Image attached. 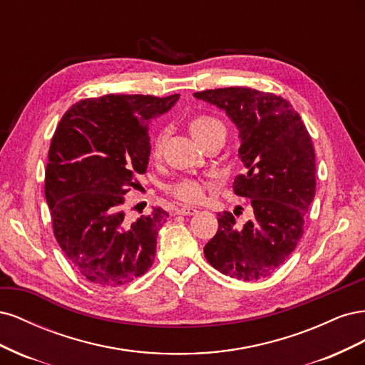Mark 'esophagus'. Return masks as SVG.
<instances>
[{
    "mask_svg": "<svg viewBox=\"0 0 365 365\" xmlns=\"http://www.w3.org/2000/svg\"><path fill=\"white\" fill-rule=\"evenodd\" d=\"M196 213V208L193 207H181L176 210V215H182V216H192Z\"/></svg>",
    "mask_w": 365,
    "mask_h": 365,
    "instance_id": "34e87169",
    "label": "esophagus"
}]
</instances>
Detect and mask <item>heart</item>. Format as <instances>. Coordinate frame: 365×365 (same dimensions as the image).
Instances as JSON below:
<instances>
[{"instance_id":"heart-1","label":"heart","mask_w":365,"mask_h":365,"mask_svg":"<svg viewBox=\"0 0 365 365\" xmlns=\"http://www.w3.org/2000/svg\"><path fill=\"white\" fill-rule=\"evenodd\" d=\"M216 128H224V126L217 118L210 117V115H197L190 121V132L197 141H200L204 135H207L210 130H213ZM164 137H165V132L161 130L155 137V140H153L152 143L153 157H158L161 153ZM207 187L208 185L204 181H200L196 178H181L178 181H175L173 184H170L168 187V192L178 201L187 202V204H196L204 197Z\"/></svg>"}]
</instances>
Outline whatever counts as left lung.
<instances>
[{"instance_id":"8db88e82","label":"left lung","mask_w":365,"mask_h":365,"mask_svg":"<svg viewBox=\"0 0 365 365\" xmlns=\"http://www.w3.org/2000/svg\"><path fill=\"white\" fill-rule=\"evenodd\" d=\"M225 111L239 130L245 173L233 190L250 200L254 216L244 225L230 212L204 247L208 263L230 277L259 280L282 267L303 236L315 196V149L302 117L272 93L230 86L193 94Z\"/></svg>"}]
</instances>
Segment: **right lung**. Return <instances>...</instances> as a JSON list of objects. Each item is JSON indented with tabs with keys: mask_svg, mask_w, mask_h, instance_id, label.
<instances>
[{
	"mask_svg": "<svg viewBox=\"0 0 365 365\" xmlns=\"http://www.w3.org/2000/svg\"><path fill=\"white\" fill-rule=\"evenodd\" d=\"M168 97L108 94L73 105L54 132L46 197L54 237L73 268L102 288L141 277L169 213L157 207L135 220L123 212L150 155L149 123L176 103Z\"/></svg>",
	"mask_w": 365,
	"mask_h": 365,
	"instance_id": "1",
	"label": "right lung"
}]
</instances>
